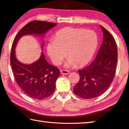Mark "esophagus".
<instances>
[{"instance_id": "obj_1", "label": "esophagus", "mask_w": 129, "mask_h": 129, "mask_svg": "<svg viewBox=\"0 0 129 129\" xmlns=\"http://www.w3.org/2000/svg\"><path fill=\"white\" fill-rule=\"evenodd\" d=\"M61 73L63 74V75H68V74L69 73V71H68V70H61L60 71Z\"/></svg>"}]
</instances>
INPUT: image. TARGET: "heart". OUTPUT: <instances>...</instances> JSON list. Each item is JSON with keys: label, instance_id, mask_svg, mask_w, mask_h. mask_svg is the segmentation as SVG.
Listing matches in <instances>:
<instances>
[{"label": "heart", "instance_id": "1", "mask_svg": "<svg viewBox=\"0 0 129 129\" xmlns=\"http://www.w3.org/2000/svg\"><path fill=\"white\" fill-rule=\"evenodd\" d=\"M98 46V36L91 30L67 27L56 34L47 45V53L54 65L60 64L66 56L67 67L82 66L90 61Z\"/></svg>", "mask_w": 129, "mask_h": 129}]
</instances>
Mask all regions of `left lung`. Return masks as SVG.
Returning a JSON list of instances; mask_svg holds the SVG:
<instances>
[{
  "label": "left lung",
  "instance_id": "left-lung-1",
  "mask_svg": "<svg viewBox=\"0 0 129 129\" xmlns=\"http://www.w3.org/2000/svg\"><path fill=\"white\" fill-rule=\"evenodd\" d=\"M101 26L103 41L96 58L91 64L78 70L80 80L73 91L82 99H91L101 95L114 79L117 62V47L114 38Z\"/></svg>",
  "mask_w": 129,
  "mask_h": 129
}]
</instances>
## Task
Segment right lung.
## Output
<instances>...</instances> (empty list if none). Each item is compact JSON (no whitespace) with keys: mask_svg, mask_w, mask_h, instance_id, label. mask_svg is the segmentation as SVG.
<instances>
[{"mask_svg":"<svg viewBox=\"0 0 129 129\" xmlns=\"http://www.w3.org/2000/svg\"><path fill=\"white\" fill-rule=\"evenodd\" d=\"M56 25V23L44 21H30L19 30L13 41L10 55L13 74L18 86L34 99H44L53 93L56 81L60 74V70L47 61L43 52L40 58L33 64H22L15 57V47L23 36L44 35Z\"/></svg>","mask_w":129,"mask_h":129,"instance_id":"obj_1","label":"right lung"}]
</instances>
